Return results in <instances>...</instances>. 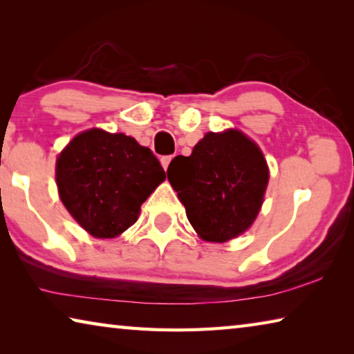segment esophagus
<instances>
[{
	"label": "esophagus",
	"mask_w": 354,
	"mask_h": 354,
	"mask_svg": "<svg viewBox=\"0 0 354 354\" xmlns=\"http://www.w3.org/2000/svg\"><path fill=\"white\" fill-rule=\"evenodd\" d=\"M171 159H173V156H162V158H160V164H162L164 170L169 169V165H170V162H171Z\"/></svg>",
	"instance_id": "obj_1"
}]
</instances>
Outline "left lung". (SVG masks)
Wrapping results in <instances>:
<instances>
[{
	"mask_svg": "<svg viewBox=\"0 0 354 354\" xmlns=\"http://www.w3.org/2000/svg\"><path fill=\"white\" fill-rule=\"evenodd\" d=\"M167 178L200 237L226 242L254 221L267 189L268 167L253 140L227 129L207 133L187 158L176 156Z\"/></svg>",
	"mask_w": 354,
	"mask_h": 354,
	"instance_id": "1",
	"label": "left lung"
}]
</instances>
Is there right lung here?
Instances as JSON below:
<instances>
[{"mask_svg":"<svg viewBox=\"0 0 354 354\" xmlns=\"http://www.w3.org/2000/svg\"><path fill=\"white\" fill-rule=\"evenodd\" d=\"M164 179L151 149L129 136L97 128L77 134L56 162L64 206L84 230L101 239L133 226L140 206Z\"/></svg>","mask_w":354,"mask_h":354,"instance_id":"obj_1","label":"right lung"}]
</instances>
